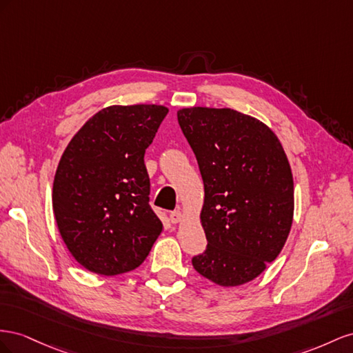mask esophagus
<instances>
[{
	"instance_id": "esophagus-1",
	"label": "esophagus",
	"mask_w": 353,
	"mask_h": 353,
	"mask_svg": "<svg viewBox=\"0 0 353 353\" xmlns=\"http://www.w3.org/2000/svg\"><path fill=\"white\" fill-rule=\"evenodd\" d=\"M170 220H171V223H179V221L182 220V211H179V210L171 211Z\"/></svg>"
}]
</instances>
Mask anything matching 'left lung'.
<instances>
[{"label":"left lung","mask_w":353,"mask_h":353,"mask_svg":"<svg viewBox=\"0 0 353 353\" xmlns=\"http://www.w3.org/2000/svg\"><path fill=\"white\" fill-rule=\"evenodd\" d=\"M179 125L204 182L207 248L198 274L221 287L245 284L283 250L293 223L294 183L278 137L259 119L223 108H185Z\"/></svg>","instance_id":"left-lung-1"}]
</instances>
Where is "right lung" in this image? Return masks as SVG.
Instances as JSON below:
<instances>
[{
    "mask_svg": "<svg viewBox=\"0 0 353 353\" xmlns=\"http://www.w3.org/2000/svg\"><path fill=\"white\" fill-rule=\"evenodd\" d=\"M165 106H109L79 128L53 183L59 232L79 265L112 276L140 266L163 223L149 205L145 150Z\"/></svg>",
    "mask_w": 353,
    "mask_h": 353,
    "instance_id": "1",
    "label": "right lung"
}]
</instances>
